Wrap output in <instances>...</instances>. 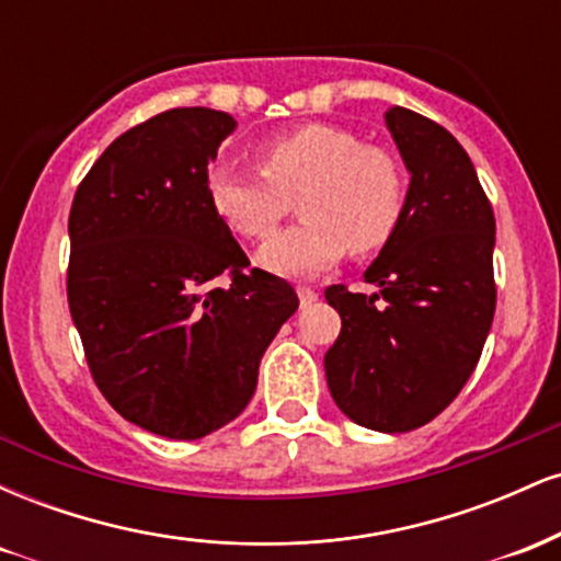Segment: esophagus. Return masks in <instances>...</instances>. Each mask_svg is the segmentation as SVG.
Returning a JSON list of instances; mask_svg holds the SVG:
<instances>
[{
  "instance_id": "34e87169",
  "label": "esophagus",
  "mask_w": 561,
  "mask_h": 561,
  "mask_svg": "<svg viewBox=\"0 0 561 561\" xmlns=\"http://www.w3.org/2000/svg\"><path fill=\"white\" fill-rule=\"evenodd\" d=\"M298 298H300V306H308V302H313L319 298V293L313 287H306V285H300L298 287Z\"/></svg>"
}]
</instances>
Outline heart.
Masks as SVG:
<instances>
[{
    "mask_svg": "<svg viewBox=\"0 0 561 561\" xmlns=\"http://www.w3.org/2000/svg\"><path fill=\"white\" fill-rule=\"evenodd\" d=\"M261 173L229 165L208 171V203L244 240H266L298 199L300 224L263 244L268 272L300 276L332 266L340 255L385 248L405 205L403 165L388 147L362 141L332 124H302L261 141Z\"/></svg>",
    "mask_w": 561,
    "mask_h": 561,
    "instance_id": "obj_1",
    "label": "heart"
}]
</instances>
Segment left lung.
Listing matches in <instances>:
<instances>
[{"mask_svg": "<svg viewBox=\"0 0 561 561\" xmlns=\"http://www.w3.org/2000/svg\"><path fill=\"white\" fill-rule=\"evenodd\" d=\"M388 128L411 171L396 234L364 279L379 293L327 287L340 313L324 371L343 414L409 433L459 396L493 324L495 218L465 147L435 121L392 107Z\"/></svg>", "mask_w": 561, "mask_h": 561, "instance_id": "left-lung-1", "label": "left lung"}]
</instances>
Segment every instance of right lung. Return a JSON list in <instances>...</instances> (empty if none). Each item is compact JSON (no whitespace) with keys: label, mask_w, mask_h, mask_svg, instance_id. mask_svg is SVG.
Here are the masks:
<instances>
[{"label":"right lung","mask_w":561,"mask_h":561,"mask_svg":"<svg viewBox=\"0 0 561 561\" xmlns=\"http://www.w3.org/2000/svg\"><path fill=\"white\" fill-rule=\"evenodd\" d=\"M234 126L210 107L152 115L96 158L70 205L68 306L94 385L171 440L240 414L263 351L298 311L293 285L250 268L208 203V165Z\"/></svg>","instance_id":"obj_1"}]
</instances>
